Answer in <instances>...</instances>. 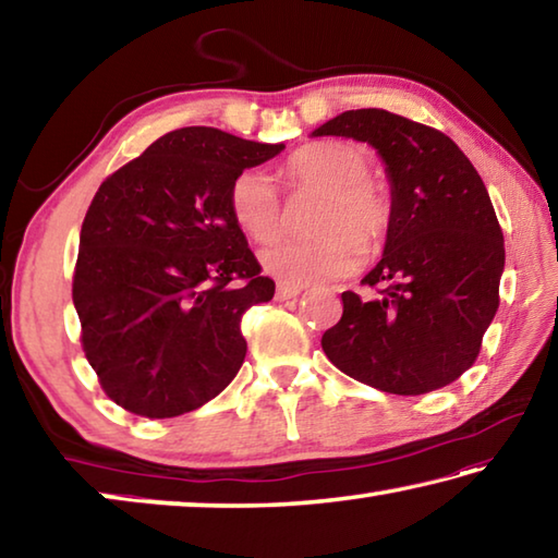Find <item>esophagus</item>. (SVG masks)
Wrapping results in <instances>:
<instances>
[{"label":"esophagus","instance_id":"34e87169","mask_svg":"<svg viewBox=\"0 0 558 558\" xmlns=\"http://www.w3.org/2000/svg\"><path fill=\"white\" fill-rule=\"evenodd\" d=\"M302 290H305V286H298V282H282L280 280L276 295H278V300H290V298H298Z\"/></svg>","mask_w":558,"mask_h":558}]
</instances>
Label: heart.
Here are the masks:
<instances>
[{
  "instance_id": "heart-1",
  "label": "heart",
  "mask_w": 558,
  "mask_h": 558,
  "mask_svg": "<svg viewBox=\"0 0 558 558\" xmlns=\"http://www.w3.org/2000/svg\"><path fill=\"white\" fill-rule=\"evenodd\" d=\"M369 174V157L349 143H313L292 153L282 169L288 186L323 192L310 216V229L317 233L268 243L260 251V266L298 286L354 270L362 253L384 243L393 216L389 194ZM229 209L251 239L268 241L280 231V194L258 169H245L233 179Z\"/></svg>"
}]
</instances>
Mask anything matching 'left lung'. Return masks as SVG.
<instances>
[{
    "instance_id": "obj_1",
    "label": "left lung",
    "mask_w": 558,
    "mask_h": 558,
    "mask_svg": "<svg viewBox=\"0 0 558 558\" xmlns=\"http://www.w3.org/2000/svg\"><path fill=\"white\" fill-rule=\"evenodd\" d=\"M313 135L369 143L393 209L384 256L362 280L376 295L342 292L327 359L386 393L442 389L475 364L499 307L505 239L485 182L448 135L389 110H347Z\"/></svg>"
}]
</instances>
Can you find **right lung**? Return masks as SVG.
<instances>
[{
  "label": "right lung",
  "mask_w": 558,
  "mask_h": 558,
  "mask_svg": "<svg viewBox=\"0 0 558 558\" xmlns=\"http://www.w3.org/2000/svg\"><path fill=\"white\" fill-rule=\"evenodd\" d=\"M286 145L214 128L167 132L112 172L81 226L73 305L108 399L174 418L219 396L245 356L241 317L272 300L229 189Z\"/></svg>",
  "instance_id": "1"
}]
</instances>
